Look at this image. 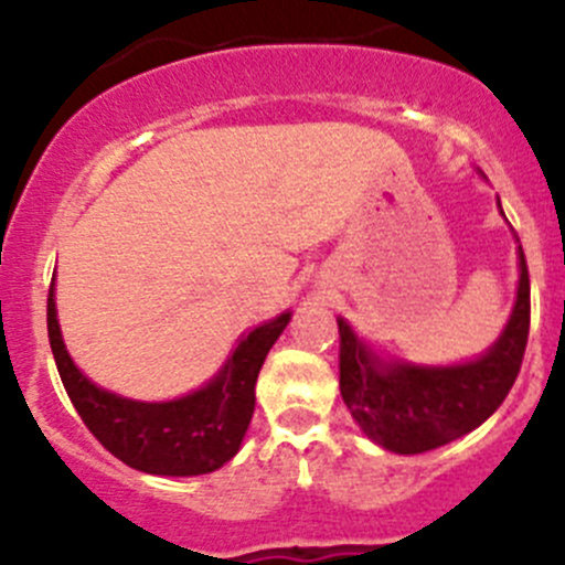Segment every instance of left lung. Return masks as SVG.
Returning <instances> with one entry per match:
<instances>
[{
    "label": "left lung",
    "mask_w": 565,
    "mask_h": 565,
    "mask_svg": "<svg viewBox=\"0 0 565 565\" xmlns=\"http://www.w3.org/2000/svg\"><path fill=\"white\" fill-rule=\"evenodd\" d=\"M503 213V210H500ZM339 322V388L363 435L393 454H424L478 429L520 374L530 330V276L520 246V287L500 339L476 361L415 366L383 361Z\"/></svg>",
    "instance_id": "left-lung-1"
}]
</instances>
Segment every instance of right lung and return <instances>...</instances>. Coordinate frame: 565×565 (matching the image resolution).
I'll return each mask as SVG.
<instances>
[{"label":"right lung","mask_w":565,"mask_h":565,"mask_svg":"<svg viewBox=\"0 0 565 565\" xmlns=\"http://www.w3.org/2000/svg\"><path fill=\"white\" fill-rule=\"evenodd\" d=\"M289 319L292 315L284 311L248 330L221 372L199 391L172 402H136L98 388L78 372L62 341L54 284L49 289L51 352L73 407L106 451L150 476H204L241 451L254 415L256 377Z\"/></svg>","instance_id":"obj_1"}]
</instances>
